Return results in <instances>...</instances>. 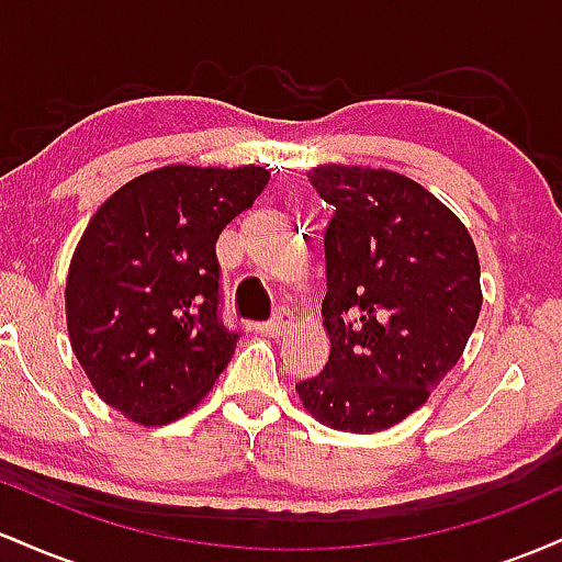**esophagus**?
Returning a JSON list of instances; mask_svg holds the SVG:
<instances>
[{
    "instance_id": "1",
    "label": "esophagus",
    "mask_w": 562,
    "mask_h": 562,
    "mask_svg": "<svg viewBox=\"0 0 562 562\" xmlns=\"http://www.w3.org/2000/svg\"><path fill=\"white\" fill-rule=\"evenodd\" d=\"M290 325H293V319H290L288 314H277L272 322H267V325H259V333L267 335V338H280L282 333H288Z\"/></svg>"
}]
</instances>
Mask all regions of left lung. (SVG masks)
I'll use <instances>...</instances> for the list:
<instances>
[{
  "label": "left lung",
  "mask_w": 562,
  "mask_h": 562,
  "mask_svg": "<svg viewBox=\"0 0 562 562\" xmlns=\"http://www.w3.org/2000/svg\"><path fill=\"white\" fill-rule=\"evenodd\" d=\"M308 179L335 205L322 301L330 359L295 391L327 428L378 434L460 362L483 303L479 250L460 216L404 173L319 164Z\"/></svg>",
  "instance_id": "left-lung-1"
}]
</instances>
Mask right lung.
<instances>
[{"instance_id": "add662e5", "label": "right lung", "mask_w": 562, "mask_h": 562, "mask_svg": "<svg viewBox=\"0 0 562 562\" xmlns=\"http://www.w3.org/2000/svg\"><path fill=\"white\" fill-rule=\"evenodd\" d=\"M267 182L254 164L160 166L89 218L66 277L68 338L97 396L126 420H179L229 364L237 335L216 317V240Z\"/></svg>"}]
</instances>
